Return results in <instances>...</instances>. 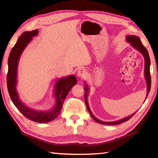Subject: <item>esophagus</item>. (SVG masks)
<instances>
[{"label": "esophagus", "mask_w": 158, "mask_h": 158, "mask_svg": "<svg viewBox=\"0 0 158 158\" xmlns=\"http://www.w3.org/2000/svg\"><path fill=\"white\" fill-rule=\"evenodd\" d=\"M86 74H87V71L84 68H80L77 71V76L80 79H84L86 77Z\"/></svg>", "instance_id": "esophagus-1"}]
</instances>
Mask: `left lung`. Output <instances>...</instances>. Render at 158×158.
<instances>
[{"label": "left lung", "instance_id": "obj_1", "mask_svg": "<svg viewBox=\"0 0 158 158\" xmlns=\"http://www.w3.org/2000/svg\"><path fill=\"white\" fill-rule=\"evenodd\" d=\"M126 40H127V42L131 44V45L133 47V48L135 49L136 50H138V51L139 52H140L142 54V56H144V77H145L146 82H147V96H146V98L144 100V102H145V100H146V99H147V98L148 95V93H149V91H150L151 85V75H150L151 60H150L149 55H148L147 49H146L145 47H144L143 44H142L141 40H140V39H139V37L136 36V35H128L126 36ZM84 90L85 91V101L86 106H87V108L88 109L89 114H90L91 116L92 117V118H93L95 121L97 122V123H98L102 124H106V125H116V124H121L123 123H124V122H126L127 120H129V119L131 118H132L133 115H134L135 113L137 112L136 111V112L134 113V114H133L132 115H129L126 118L120 119V120H116V121L104 122V121L98 120V118H96L93 115L90 108H89L88 101H87V97H88V94H89V88L88 85L86 82H85V85Z\"/></svg>", "mask_w": 158, "mask_h": 158}]
</instances>
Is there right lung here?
I'll return each mask as SVG.
<instances>
[{
  "instance_id": "1",
  "label": "right lung",
  "mask_w": 158,
  "mask_h": 158,
  "mask_svg": "<svg viewBox=\"0 0 158 158\" xmlns=\"http://www.w3.org/2000/svg\"><path fill=\"white\" fill-rule=\"evenodd\" d=\"M38 34V29L31 31H25L19 38L16 43L11 49L8 58V73L7 76V84L9 94L14 105L21 114L29 120L35 123H49L54 120L60 114L63 105L64 99L68 93L74 85H76L77 79L75 76L70 75L57 80L54 86V97L56 104L49 111H38L29 108L24 105L20 99L17 92V69L20 56L31 42L33 37L36 36Z\"/></svg>"
}]
</instances>
